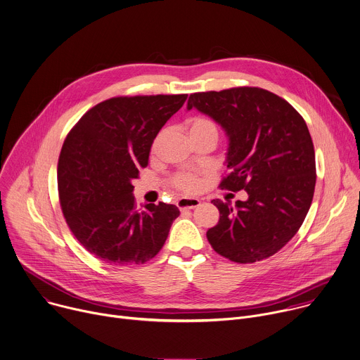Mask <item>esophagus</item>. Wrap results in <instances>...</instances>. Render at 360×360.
<instances>
[{
	"mask_svg": "<svg viewBox=\"0 0 360 360\" xmlns=\"http://www.w3.org/2000/svg\"><path fill=\"white\" fill-rule=\"evenodd\" d=\"M201 204V201L198 198H191V197H181L177 201V207L180 210H193L195 207H198Z\"/></svg>",
	"mask_w": 360,
	"mask_h": 360,
	"instance_id": "obj_1",
	"label": "esophagus"
}]
</instances>
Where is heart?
<instances>
[{
  "label": "heart",
  "instance_id": "heart-1",
  "mask_svg": "<svg viewBox=\"0 0 360 360\" xmlns=\"http://www.w3.org/2000/svg\"><path fill=\"white\" fill-rule=\"evenodd\" d=\"M190 134H191V137L212 136V137L217 139L219 130H217V126H215V123L212 120H210L207 117H195L190 123ZM160 137H162V134L158 137L156 143L159 141ZM173 184L184 193H194L200 186V179L194 173L184 172V173H179L173 177Z\"/></svg>",
  "mask_w": 360,
  "mask_h": 360
}]
</instances>
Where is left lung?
<instances>
[{
  "mask_svg": "<svg viewBox=\"0 0 360 360\" xmlns=\"http://www.w3.org/2000/svg\"><path fill=\"white\" fill-rule=\"evenodd\" d=\"M197 109L219 123L229 137V176L220 187L245 190L236 207L212 200L220 211L207 231L215 252L240 264L278 252L302 226L316 183L315 152L302 116L285 99L261 88L193 94Z\"/></svg>",
  "mask_w": 360,
  "mask_h": 360,
  "instance_id": "1",
  "label": "left lung"
}]
</instances>
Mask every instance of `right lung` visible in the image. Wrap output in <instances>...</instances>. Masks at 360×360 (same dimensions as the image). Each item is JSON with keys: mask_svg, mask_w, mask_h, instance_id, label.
Listing matches in <instances>:
<instances>
[{"mask_svg": "<svg viewBox=\"0 0 360 360\" xmlns=\"http://www.w3.org/2000/svg\"><path fill=\"white\" fill-rule=\"evenodd\" d=\"M187 95L120 96L88 110L66 136L58 162L62 212L77 240L109 265L152 259L179 217L173 204L137 210L131 181Z\"/></svg>", "mask_w": 360, "mask_h": 360, "instance_id": "obj_1", "label": "right lung"}]
</instances>
